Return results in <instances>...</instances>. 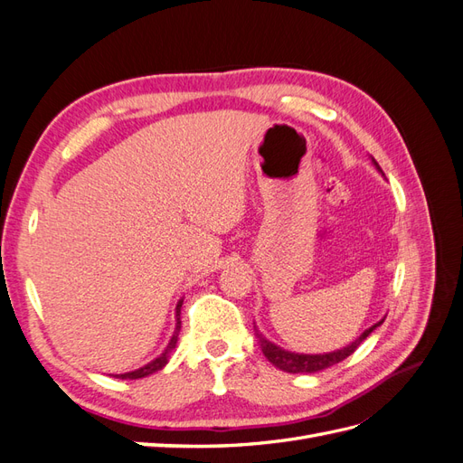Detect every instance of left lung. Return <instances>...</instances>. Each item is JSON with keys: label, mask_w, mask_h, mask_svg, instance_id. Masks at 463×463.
<instances>
[{"label": "left lung", "mask_w": 463, "mask_h": 463, "mask_svg": "<svg viewBox=\"0 0 463 463\" xmlns=\"http://www.w3.org/2000/svg\"><path fill=\"white\" fill-rule=\"evenodd\" d=\"M373 164L376 165V170L383 174L381 165L376 164L374 158H373ZM383 175H384V174H383ZM383 322H384V318L378 320L376 325H373L371 328H367L365 332H363V334L359 335V338H355L352 344H347V345L342 347V349H335V352H330V354H315V355H311V354L288 352V349L279 347V345H276V344L266 340L264 335L257 330V326H255V334H257V338H259V344H260V349H262L264 357L269 359V361L272 363V365L278 367L279 371L293 373V374H296V373H318V371H325V369L335 365V363H340V361H344L345 357L352 355V354L355 352V349L361 345V342L367 340V335H369L376 326H381Z\"/></svg>", "instance_id": "obj_1"}]
</instances>
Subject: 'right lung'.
<instances>
[{"instance_id": "right-lung-1", "label": "right lung", "mask_w": 463, "mask_h": 463, "mask_svg": "<svg viewBox=\"0 0 463 463\" xmlns=\"http://www.w3.org/2000/svg\"><path fill=\"white\" fill-rule=\"evenodd\" d=\"M181 305H184V299H181V301L177 303V307H175V330H174V335H172L170 344L165 345L164 352H162L156 359H152L150 363H146V365H143V367H138V369L129 371V373L114 374L116 378H121V381H125V378H129V381H135V378H143V376H148V374L156 373V371H162V369L167 365V361H170L172 352H174L175 345H177V335H179V330H181V318H179V315H181Z\"/></svg>"}]
</instances>
